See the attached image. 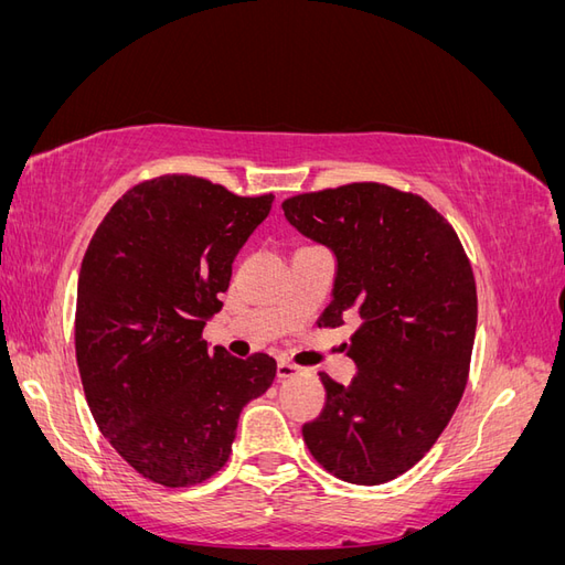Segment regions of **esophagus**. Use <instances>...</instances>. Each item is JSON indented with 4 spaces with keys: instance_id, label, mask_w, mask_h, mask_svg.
<instances>
[{
    "instance_id": "obj_1",
    "label": "esophagus",
    "mask_w": 565,
    "mask_h": 565,
    "mask_svg": "<svg viewBox=\"0 0 565 565\" xmlns=\"http://www.w3.org/2000/svg\"><path fill=\"white\" fill-rule=\"evenodd\" d=\"M299 372H301V367L295 365V363H289V361H280L278 363V380L295 377V374H299Z\"/></svg>"
}]
</instances>
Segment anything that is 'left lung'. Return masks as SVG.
Listing matches in <instances>:
<instances>
[{
	"instance_id": "obj_1",
	"label": "left lung",
	"mask_w": 565,
	"mask_h": 565,
	"mask_svg": "<svg viewBox=\"0 0 565 565\" xmlns=\"http://www.w3.org/2000/svg\"><path fill=\"white\" fill-rule=\"evenodd\" d=\"M282 210L337 254L318 328L363 318L349 347L355 377L344 386L320 372L324 407L303 443L341 481L388 483L434 448L465 393L478 318L469 256L446 216L386 183L301 193Z\"/></svg>"
}]
</instances>
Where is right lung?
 <instances>
[{"label": "right lung", "mask_w": 565, "mask_h": 565, "mask_svg": "<svg viewBox=\"0 0 565 565\" xmlns=\"http://www.w3.org/2000/svg\"><path fill=\"white\" fill-rule=\"evenodd\" d=\"M273 193L243 198L191 174L136 183L100 221L82 259L75 355L100 434L164 488L212 478L228 461L243 407L276 380L202 339L233 259L268 216Z\"/></svg>", "instance_id": "add662e5"}]
</instances>
